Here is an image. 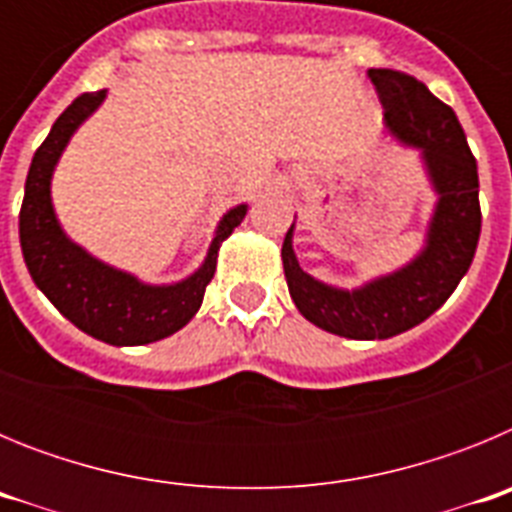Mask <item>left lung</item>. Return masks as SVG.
<instances>
[{
    "instance_id": "8db88e82",
    "label": "left lung",
    "mask_w": 512,
    "mask_h": 512,
    "mask_svg": "<svg viewBox=\"0 0 512 512\" xmlns=\"http://www.w3.org/2000/svg\"><path fill=\"white\" fill-rule=\"evenodd\" d=\"M369 76L390 130L423 148L433 187L441 194L428 246L392 277L343 292L315 282L300 269L292 251V228L282 243L284 277L297 310L318 328L356 341L392 338L431 318L472 266L482 230L477 158L456 112L405 71L369 69Z\"/></svg>"
}]
</instances>
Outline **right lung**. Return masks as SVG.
Segmentation results:
<instances>
[{
    "mask_svg": "<svg viewBox=\"0 0 512 512\" xmlns=\"http://www.w3.org/2000/svg\"><path fill=\"white\" fill-rule=\"evenodd\" d=\"M102 99L104 92L76 97L35 151L20 207V246L30 277L63 318L112 346H143L184 328L200 310L207 284L215 277L217 248L235 225H241L246 205L235 207L220 220L200 271L171 287L140 284L130 274L99 264L87 251L74 246L53 215L51 174L71 133L97 110Z\"/></svg>",
    "mask_w": 512,
    "mask_h": 512,
    "instance_id": "right-lung-1",
    "label": "right lung"
}]
</instances>
